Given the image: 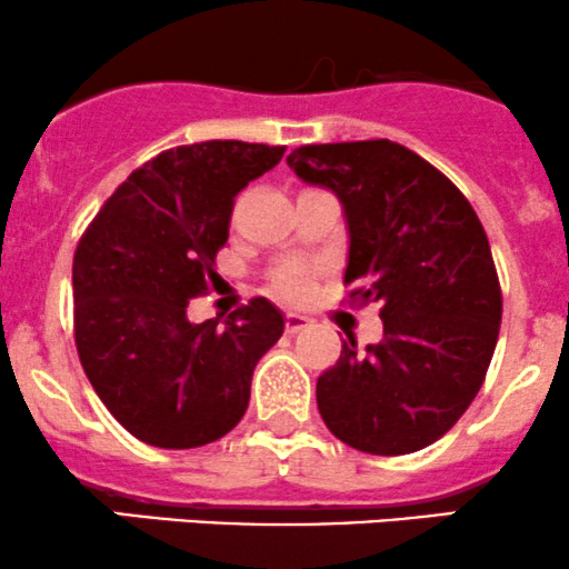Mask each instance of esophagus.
<instances>
[{"instance_id": "34e87169", "label": "esophagus", "mask_w": 569, "mask_h": 569, "mask_svg": "<svg viewBox=\"0 0 569 569\" xmlns=\"http://www.w3.org/2000/svg\"><path fill=\"white\" fill-rule=\"evenodd\" d=\"M305 327H310V319L308 316H302V313H297V310H289V313H286V332H300V330H305Z\"/></svg>"}]
</instances>
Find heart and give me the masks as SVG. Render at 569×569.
Instances as JSON below:
<instances>
[{
    "label": "heart",
    "mask_w": 569,
    "mask_h": 569,
    "mask_svg": "<svg viewBox=\"0 0 569 569\" xmlns=\"http://www.w3.org/2000/svg\"><path fill=\"white\" fill-rule=\"evenodd\" d=\"M274 286L280 295L291 297V300H305L313 291V274L300 264H286L274 272Z\"/></svg>",
    "instance_id": "b5f03b06"
}]
</instances>
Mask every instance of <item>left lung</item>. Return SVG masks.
Here are the masks:
<instances>
[{
	"mask_svg": "<svg viewBox=\"0 0 569 569\" xmlns=\"http://www.w3.org/2000/svg\"><path fill=\"white\" fill-rule=\"evenodd\" d=\"M286 163L340 199L349 300L379 302L385 321L381 343L343 340L319 376L321 420L370 456L433 445L480 392L499 338V274L480 218L436 166L387 139L308 143Z\"/></svg>",
	"mask_w": 569,
	"mask_h": 569,
	"instance_id": "left-lung-1",
	"label": "left lung"
}]
</instances>
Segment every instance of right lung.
<instances>
[{
	"label": "right lung",
	"instance_id": "1",
	"mask_svg": "<svg viewBox=\"0 0 569 569\" xmlns=\"http://www.w3.org/2000/svg\"><path fill=\"white\" fill-rule=\"evenodd\" d=\"M283 152L244 141L166 149L113 190L79 239V360L106 409L143 445H209L248 409L256 362L283 335L280 310L253 297L223 325H190L184 310L218 280L234 196Z\"/></svg>",
	"mask_w": 569,
	"mask_h": 569
}]
</instances>
